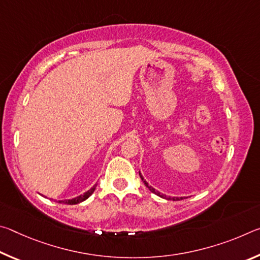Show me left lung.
Returning <instances> with one entry per match:
<instances>
[{
	"mask_svg": "<svg viewBox=\"0 0 260 260\" xmlns=\"http://www.w3.org/2000/svg\"><path fill=\"white\" fill-rule=\"evenodd\" d=\"M139 174H140V178H141V180H142L143 181V183L146 184V187L149 189V190H150L151 192H153L155 193V195H157V196H159V197H161V199H165V200H169V201H180V200H183V197H171V196H166V195H164V193H160L159 191H157L155 188H152L151 186H149L148 184V182L146 181V180H144V178L142 177V174H141V172H139Z\"/></svg>",
	"mask_w": 260,
	"mask_h": 260,
	"instance_id": "left-lung-1",
	"label": "left lung"
}]
</instances>
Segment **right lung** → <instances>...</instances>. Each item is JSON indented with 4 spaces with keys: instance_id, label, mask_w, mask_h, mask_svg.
I'll return each instance as SVG.
<instances>
[{
    "instance_id": "obj_1",
    "label": "right lung",
    "mask_w": 260,
    "mask_h": 260,
    "mask_svg": "<svg viewBox=\"0 0 260 260\" xmlns=\"http://www.w3.org/2000/svg\"><path fill=\"white\" fill-rule=\"evenodd\" d=\"M98 184H94V187H91L89 190L86 191L83 195H80L78 197H74V199L72 200H64V201H58V203H63V204H70V205H73V204H78V203H81V202L86 201L88 197H89L91 193H93L95 191V188Z\"/></svg>"
}]
</instances>
